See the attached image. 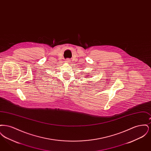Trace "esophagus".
Here are the masks:
<instances>
[{
    "label": "esophagus",
    "instance_id": "1",
    "mask_svg": "<svg viewBox=\"0 0 151 151\" xmlns=\"http://www.w3.org/2000/svg\"><path fill=\"white\" fill-rule=\"evenodd\" d=\"M71 60H70V59H67L66 60H65V62H67V63H68V62H70Z\"/></svg>",
    "mask_w": 151,
    "mask_h": 151
}]
</instances>
